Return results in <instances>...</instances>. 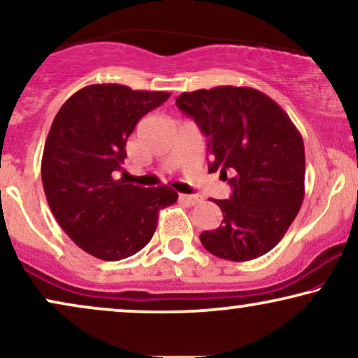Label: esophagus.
<instances>
[{"instance_id":"1","label":"esophagus","mask_w":358,"mask_h":358,"mask_svg":"<svg viewBox=\"0 0 358 358\" xmlns=\"http://www.w3.org/2000/svg\"><path fill=\"white\" fill-rule=\"evenodd\" d=\"M178 198H180V201H183V203H187V205H196V203H200L201 201V198L200 196H196V194H178Z\"/></svg>"}]
</instances>
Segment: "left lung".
<instances>
[{
  "label": "left lung",
  "instance_id": "1",
  "mask_svg": "<svg viewBox=\"0 0 358 358\" xmlns=\"http://www.w3.org/2000/svg\"><path fill=\"white\" fill-rule=\"evenodd\" d=\"M176 107L208 138V171H220L233 188L229 200H215L223 221L200 234L201 244L236 262L266 255L286 234L304 200L299 130L273 99L251 87L183 92Z\"/></svg>",
  "mask_w": 358,
  "mask_h": 358
}]
</instances>
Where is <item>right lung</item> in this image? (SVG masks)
Listing matches in <instances>:
<instances>
[{"mask_svg":"<svg viewBox=\"0 0 358 358\" xmlns=\"http://www.w3.org/2000/svg\"><path fill=\"white\" fill-rule=\"evenodd\" d=\"M169 97L92 84L67 99L52 122L41 162L49 208L67 236L99 259H125L145 248L158 211L178 198L169 187L143 188L114 178L137 122Z\"/></svg>","mask_w":358,"mask_h":358,"instance_id":"1","label":"right lung"}]
</instances>
